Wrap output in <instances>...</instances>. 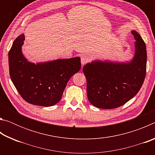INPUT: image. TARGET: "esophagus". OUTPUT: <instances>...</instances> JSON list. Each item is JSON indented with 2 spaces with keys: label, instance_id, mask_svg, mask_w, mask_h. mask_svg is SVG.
<instances>
[{
  "label": "esophagus",
  "instance_id": "esophagus-1",
  "mask_svg": "<svg viewBox=\"0 0 155 155\" xmlns=\"http://www.w3.org/2000/svg\"><path fill=\"white\" fill-rule=\"evenodd\" d=\"M89 60H90V59H89L88 56L85 55V54H82V55H81V64L83 65H85V64H87V63L89 61Z\"/></svg>",
  "mask_w": 155,
  "mask_h": 155
}]
</instances>
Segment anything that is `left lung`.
I'll use <instances>...</instances> for the list:
<instances>
[{
    "label": "left lung",
    "mask_w": 155,
    "mask_h": 155,
    "mask_svg": "<svg viewBox=\"0 0 155 155\" xmlns=\"http://www.w3.org/2000/svg\"><path fill=\"white\" fill-rule=\"evenodd\" d=\"M135 52L130 61H91L84 65L89 101L98 108H117L133 98L143 85L146 73V46L141 35L132 31Z\"/></svg>",
    "instance_id": "1"
}]
</instances>
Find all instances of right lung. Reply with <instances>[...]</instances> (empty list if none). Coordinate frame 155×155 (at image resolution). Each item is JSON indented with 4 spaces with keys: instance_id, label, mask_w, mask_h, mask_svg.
<instances>
[{
    "instance_id": "1",
    "label": "right lung",
    "mask_w": 155,
    "mask_h": 155,
    "mask_svg": "<svg viewBox=\"0 0 155 155\" xmlns=\"http://www.w3.org/2000/svg\"><path fill=\"white\" fill-rule=\"evenodd\" d=\"M25 35L14 40L9 52V74L22 98L35 105L51 107L61 100L66 85L81 67L79 57L33 64L22 52Z\"/></svg>"
}]
</instances>
